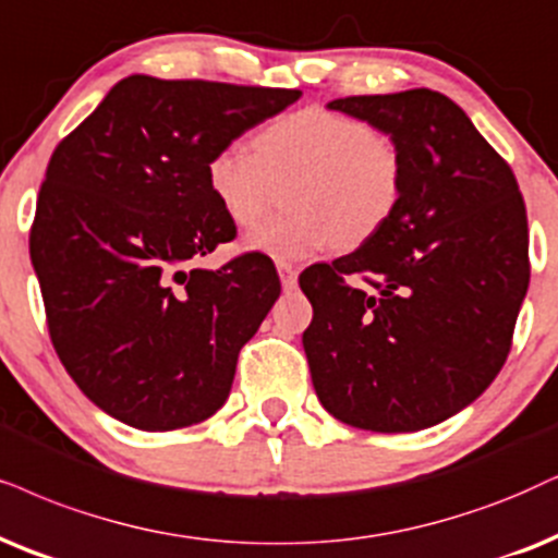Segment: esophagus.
Masks as SVG:
<instances>
[{"mask_svg": "<svg viewBox=\"0 0 558 558\" xmlns=\"http://www.w3.org/2000/svg\"><path fill=\"white\" fill-rule=\"evenodd\" d=\"M278 275H280V283H283V291H293L299 286V272H295L293 265L280 263L278 265Z\"/></svg>", "mask_w": 558, "mask_h": 558, "instance_id": "1", "label": "esophagus"}]
</instances>
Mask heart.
Wrapping results in <instances>:
<instances>
[{"instance_id":"heart-1","label":"heart","mask_w":558,"mask_h":558,"mask_svg":"<svg viewBox=\"0 0 558 558\" xmlns=\"http://www.w3.org/2000/svg\"><path fill=\"white\" fill-rule=\"evenodd\" d=\"M286 206L244 239L250 252L301 263L331 246L368 242L393 216L404 190V154L389 133L355 116L303 108L267 123L255 146H221L206 161L216 206L239 229L252 227L267 206L272 182L291 180Z\"/></svg>"}]
</instances>
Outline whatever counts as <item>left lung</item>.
<instances>
[{
    "label": "left lung",
    "mask_w": 558,
    "mask_h": 558,
    "mask_svg": "<svg viewBox=\"0 0 558 558\" xmlns=\"http://www.w3.org/2000/svg\"><path fill=\"white\" fill-rule=\"evenodd\" d=\"M329 110L389 133L404 190L386 227L299 283L314 319L303 350L331 417L417 433L486 391L527 293V216L512 169L433 89L340 97ZM361 274L365 287L347 278Z\"/></svg>",
    "instance_id": "obj_1"
}]
</instances>
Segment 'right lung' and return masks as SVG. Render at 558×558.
Returning a JSON list of instances; mask_svg holds the SVG:
<instances>
[{
	"label": "right lung",
	"instance_id": "obj_1",
	"mask_svg": "<svg viewBox=\"0 0 558 558\" xmlns=\"http://www.w3.org/2000/svg\"><path fill=\"white\" fill-rule=\"evenodd\" d=\"M299 97L133 74L56 146L31 259L63 368L110 417L165 433L229 399L239 350L280 280L259 252L197 267L236 234L208 193L206 161Z\"/></svg>",
	"mask_w": 558,
	"mask_h": 558
}]
</instances>
